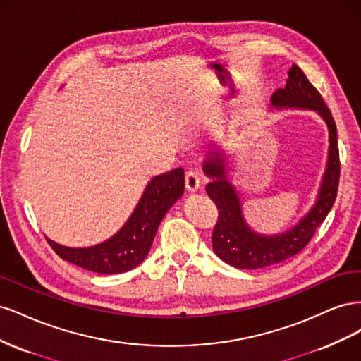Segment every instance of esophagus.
I'll return each mask as SVG.
<instances>
[{
	"label": "esophagus",
	"mask_w": 361,
	"mask_h": 361,
	"mask_svg": "<svg viewBox=\"0 0 361 361\" xmlns=\"http://www.w3.org/2000/svg\"><path fill=\"white\" fill-rule=\"evenodd\" d=\"M185 187L190 192H195L200 188V176L199 173L195 171H188L185 174Z\"/></svg>",
	"instance_id": "34e87169"
}]
</instances>
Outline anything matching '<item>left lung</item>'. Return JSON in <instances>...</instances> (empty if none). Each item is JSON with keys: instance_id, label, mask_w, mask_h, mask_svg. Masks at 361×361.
Masks as SVG:
<instances>
[{"instance_id": "left-lung-1", "label": "left lung", "mask_w": 361, "mask_h": 361, "mask_svg": "<svg viewBox=\"0 0 361 361\" xmlns=\"http://www.w3.org/2000/svg\"><path fill=\"white\" fill-rule=\"evenodd\" d=\"M288 75L285 89H279L271 96V106L277 110L292 108L316 111L329 128V157L318 195L310 211L286 232L277 235L257 233L247 224L241 195L227 176V169H231L227 155L224 152H218L203 162V173L211 179L206 185V192L218 207V221L212 232V248L226 264L239 269L271 267L300 253L331 211L337 195L341 162L334 118L319 92L297 64H292Z\"/></svg>"}]
</instances>
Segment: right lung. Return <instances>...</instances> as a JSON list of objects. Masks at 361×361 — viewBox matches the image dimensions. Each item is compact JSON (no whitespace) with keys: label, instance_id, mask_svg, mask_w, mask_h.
Masks as SVG:
<instances>
[{"label":"right lung","instance_id":"right-lung-1","mask_svg":"<svg viewBox=\"0 0 361 361\" xmlns=\"http://www.w3.org/2000/svg\"><path fill=\"white\" fill-rule=\"evenodd\" d=\"M183 169L152 178L134 212L120 231L106 241L92 247L73 248L47 238L52 250L71 264L97 274H120L143 262L154 243L164 215L183 194Z\"/></svg>","mask_w":361,"mask_h":361}]
</instances>
